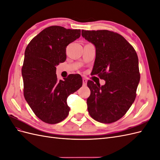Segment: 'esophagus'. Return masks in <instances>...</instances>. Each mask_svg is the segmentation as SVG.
<instances>
[{"instance_id": "34e87169", "label": "esophagus", "mask_w": 160, "mask_h": 160, "mask_svg": "<svg viewBox=\"0 0 160 160\" xmlns=\"http://www.w3.org/2000/svg\"><path fill=\"white\" fill-rule=\"evenodd\" d=\"M87 82H88L87 79L85 78H83V86H85L87 85Z\"/></svg>"}]
</instances>
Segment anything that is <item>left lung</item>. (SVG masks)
Returning <instances> with one entry per match:
<instances>
[{"mask_svg":"<svg viewBox=\"0 0 160 160\" xmlns=\"http://www.w3.org/2000/svg\"><path fill=\"white\" fill-rule=\"evenodd\" d=\"M81 35L96 49L91 75H98L105 81L102 86L88 81L91 91L87 100L89 113L101 123L117 122L136 98L140 79L136 51L123 37L113 31L82 30Z\"/></svg>","mask_w":160,"mask_h":160,"instance_id":"8db88e82","label":"left lung"}]
</instances>
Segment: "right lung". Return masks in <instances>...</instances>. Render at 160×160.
I'll return each mask as SVG.
<instances>
[{"instance_id": "add662e5", "label": "right lung", "mask_w": 160, "mask_h": 160, "mask_svg": "<svg viewBox=\"0 0 160 160\" xmlns=\"http://www.w3.org/2000/svg\"><path fill=\"white\" fill-rule=\"evenodd\" d=\"M80 36V29L51 26L26 48L22 67L24 97L43 122L55 124L65 119L70 110L67 98L83 84L78 74L69 75L64 81H58L56 75V66L66 60L67 46Z\"/></svg>"}]
</instances>
